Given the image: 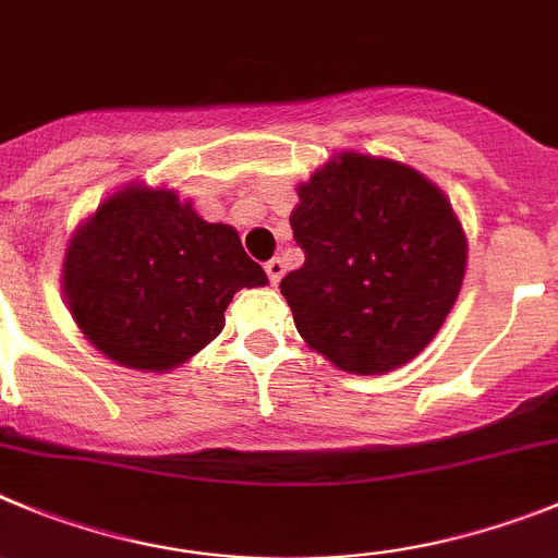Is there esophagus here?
Wrapping results in <instances>:
<instances>
[{"label": "esophagus", "instance_id": "esophagus-1", "mask_svg": "<svg viewBox=\"0 0 558 558\" xmlns=\"http://www.w3.org/2000/svg\"><path fill=\"white\" fill-rule=\"evenodd\" d=\"M265 274H268L270 284H279V279L284 276V259L282 257H274L265 263Z\"/></svg>", "mask_w": 558, "mask_h": 558}]
</instances>
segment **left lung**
I'll return each mask as SVG.
<instances>
[{
  "instance_id": "1",
  "label": "left lung",
  "mask_w": 558,
  "mask_h": 558,
  "mask_svg": "<svg viewBox=\"0 0 558 558\" xmlns=\"http://www.w3.org/2000/svg\"><path fill=\"white\" fill-rule=\"evenodd\" d=\"M290 216L304 265L282 279L299 335L349 373H387L426 349L451 313L464 232L412 168L340 155L299 187Z\"/></svg>"
}]
</instances>
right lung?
Returning a JSON list of instances; mask_svg holds the SVG:
<instances>
[{
    "label": "right lung",
    "instance_id": "1",
    "mask_svg": "<svg viewBox=\"0 0 558 558\" xmlns=\"http://www.w3.org/2000/svg\"><path fill=\"white\" fill-rule=\"evenodd\" d=\"M265 270L227 223H207L173 191L126 187L71 238L63 290L82 335L137 371H171L221 335L240 288Z\"/></svg>",
    "mask_w": 558,
    "mask_h": 558
}]
</instances>
